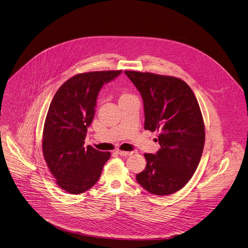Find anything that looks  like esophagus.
<instances>
[{"mask_svg":"<svg viewBox=\"0 0 248 248\" xmlns=\"http://www.w3.org/2000/svg\"><path fill=\"white\" fill-rule=\"evenodd\" d=\"M117 153L120 154L121 156H128V155H131L133 152H131V151H124V150H117Z\"/></svg>","mask_w":248,"mask_h":248,"instance_id":"1","label":"esophagus"}]
</instances>
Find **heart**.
I'll use <instances>...</instances> for the list:
<instances>
[{"label": "heart", "instance_id": "b5f03b06", "mask_svg": "<svg viewBox=\"0 0 248 248\" xmlns=\"http://www.w3.org/2000/svg\"><path fill=\"white\" fill-rule=\"evenodd\" d=\"M124 96H125V95H124Z\"/></svg>", "mask_w": 248, "mask_h": 248}]
</instances>
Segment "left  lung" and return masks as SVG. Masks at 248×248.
I'll use <instances>...</instances> for the list:
<instances>
[{
	"instance_id": "obj_1",
	"label": "left lung",
	"mask_w": 248,
	"mask_h": 248,
	"mask_svg": "<svg viewBox=\"0 0 248 248\" xmlns=\"http://www.w3.org/2000/svg\"><path fill=\"white\" fill-rule=\"evenodd\" d=\"M124 73L142 97L144 129L159 131L160 149L156 154H144L146 167L137 175V181L151 194H173L189 182L204 149L205 125L198 101L188 84L179 78Z\"/></svg>"
}]
</instances>
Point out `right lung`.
Here are the masks:
<instances>
[{"mask_svg": "<svg viewBox=\"0 0 248 248\" xmlns=\"http://www.w3.org/2000/svg\"><path fill=\"white\" fill-rule=\"evenodd\" d=\"M122 73L95 71L67 80L54 95L44 123L42 152L57 185L70 194L92 188L110 153L84 146L87 127L95 116L96 102L104 84Z\"/></svg>", "mask_w": 248, "mask_h": 248, "instance_id": "add662e5", "label": "right lung"}]
</instances>
